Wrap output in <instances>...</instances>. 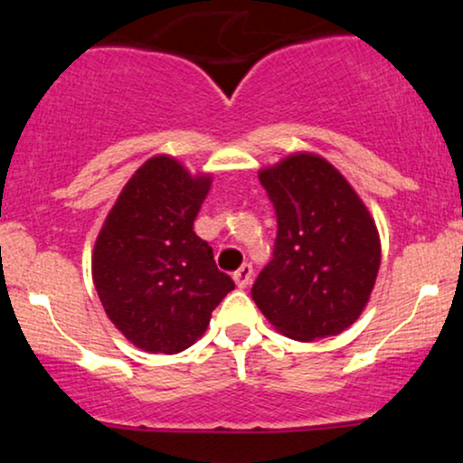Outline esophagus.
I'll use <instances>...</instances> for the list:
<instances>
[{
  "instance_id": "1",
  "label": "esophagus",
  "mask_w": 463,
  "mask_h": 463,
  "mask_svg": "<svg viewBox=\"0 0 463 463\" xmlns=\"http://www.w3.org/2000/svg\"><path fill=\"white\" fill-rule=\"evenodd\" d=\"M232 279H235L239 289H246V287L250 285V280H252V265L243 263L241 268H239L237 272L232 274Z\"/></svg>"
}]
</instances>
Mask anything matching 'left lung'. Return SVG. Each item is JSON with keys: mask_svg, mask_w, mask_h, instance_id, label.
<instances>
[{"mask_svg": "<svg viewBox=\"0 0 463 463\" xmlns=\"http://www.w3.org/2000/svg\"><path fill=\"white\" fill-rule=\"evenodd\" d=\"M274 202V259L252 285L269 324L298 342L333 337L357 322L381 265L374 217L326 158L296 152L263 167Z\"/></svg>", "mask_w": 463, "mask_h": 463, "instance_id": "obj_1", "label": "left lung"}]
</instances>
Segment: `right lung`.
<instances>
[{
	"label": "right lung",
	"mask_w": 463,
	"mask_h": 463,
	"mask_svg": "<svg viewBox=\"0 0 463 463\" xmlns=\"http://www.w3.org/2000/svg\"><path fill=\"white\" fill-rule=\"evenodd\" d=\"M213 176L156 154L132 174L95 239L91 274L106 316L146 353L176 354L204 335L232 279L194 232Z\"/></svg>",
	"instance_id": "add662e5"
}]
</instances>
